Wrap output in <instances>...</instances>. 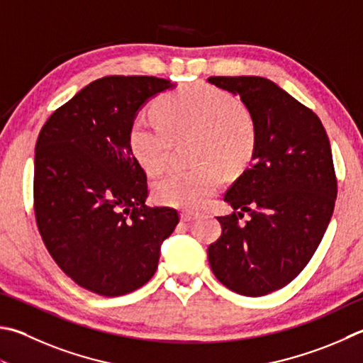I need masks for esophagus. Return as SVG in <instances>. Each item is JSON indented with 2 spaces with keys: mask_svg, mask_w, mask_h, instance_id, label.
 <instances>
[{
  "mask_svg": "<svg viewBox=\"0 0 363 363\" xmlns=\"http://www.w3.org/2000/svg\"><path fill=\"white\" fill-rule=\"evenodd\" d=\"M196 214H192V213H182L181 214V220H184V222H192V220H195L196 219Z\"/></svg>",
  "mask_w": 363,
  "mask_h": 363,
  "instance_id": "esophagus-1",
  "label": "esophagus"
}]
</instances>
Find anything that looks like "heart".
<instances>
[{"instance_id":"heart-1","label":"heart","mask_w":363,"mask_h":363,"mask_svg":"<svg viewBox=\"0 0 363 363\" xmlns=\"http://www.w3.org/2000/svg\"><path fill=\"white\" fill-rule=\"evenodd\" d=\"M159 121L138 116L130 123L128 144L147 173L168 162L171 140L194 135L189 169H173L155 181L154 199L164 206L200 211L223 182V168L236 173L247 167L257 147V125L250 111L228 91L192 82L163 94L155 101Z\"/></svg>"}]
</instances>
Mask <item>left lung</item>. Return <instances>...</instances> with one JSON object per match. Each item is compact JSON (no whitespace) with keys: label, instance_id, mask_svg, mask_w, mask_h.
Wrapping results in <instances>:
<instances>
[{"label":"left lung","instance_id":"1","mask_svg":"<svg viewBox=\"0 0 363 363\" xmlns=\"http://www.w3.org/2000/svg\"><path fill=\"white\" fill-rule=\"evenodd\" d=\"M208 82L240 95L257 125L252 162L223 196L238 213L217 217L209 265L230 291L262 296L294 281L325 233L337 200L330 143L320 118L265 77Z\"/></svg>","mask_w":363,"mask_h":363}]
</instances>
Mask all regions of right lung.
<instances>
[{
	"instance_id": "1",
	"label": "right lung",
	"mask_w": 363,
	"mask_h": 363,
	"mask_svg": "<svg viewBox=\"0 0 363 363\" xmlns=\"http://www.w3.org/2000/svg\"><path fill=\"white\" fill-rule=\"evenodd\" d=\"M154 76H106L58 108L35 149V216L52 259L87 291L118 296L152 278L179 216L150 208L147 177L128 144L149 98L171 89Z\"/></svg>"
}]
</instances>
